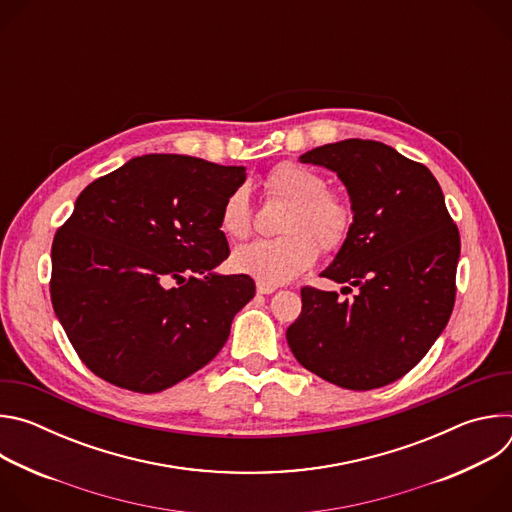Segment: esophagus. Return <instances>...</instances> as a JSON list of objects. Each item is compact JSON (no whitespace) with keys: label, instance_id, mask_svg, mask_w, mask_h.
Instances as JSON below:
<instances>
[{"label":"esophagus","instance_id":"obj_1","mask_svg":"<svg viewBox=\"0 0 512 512\" xmlns=\"http://www.w3.org/2000/svg\"><path fill=\"white\" fill-rule=\"evenodd\" d=\"M275 291V285H265V283H257V294L261 296H269Z\"/></svg>","mask_w":512,"mask_h":512}]
</instances>
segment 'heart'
<instances>
[{
	"mask_svg": "<svg viewBox=\"0 0 512 512\" xmlns=\"http://www.w3.org/2000/svg\"><path fill=\"white\" fill-rule=\"evenodd\" d=\"M269 196L289 200L281 221V237L261 239L239 247L233 269L265 285H281L310 269L321 247L324 253L338 251L352 229V210L344 198L328 190V180L318 172L283 162L265 178ZM221 229L233 239H245L253 227V210L245 188L233 190L221 208Z\"/></svg>",
	"mask_w": 512,
	"mask_h": 512,
	"instance_id": "1",
	"label": "heart"
}]
</instances>
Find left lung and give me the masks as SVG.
<instances>
[{
    "instance_id": "1",
    "label": "left lung",
    "mask_w": 512,
    "mask_h": 512,
    "mask_svg": "<svg viewBox=\"0 0 512 512\" xmlns=\"http://www.w3.org/2000/svg\"><path fill=\"white\" fill-rule=\"evenodd\" d=\"M344 182L352 229L322 271L336 291L302 287V314L287 344L304 369L324 381L371 391L385 387L427 354L456 302L460 233L444 192L419 162L373 139L326 143L300 156Z\"/></svg>"
}]
</instances>
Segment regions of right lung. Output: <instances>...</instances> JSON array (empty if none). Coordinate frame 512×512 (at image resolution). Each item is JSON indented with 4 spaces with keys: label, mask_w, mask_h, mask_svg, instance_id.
<instances>
[{
    "label": "right lung",
    "mask_w": 512,
    "mask_h": 512,
    "mask_svg": "<svg viewBox=\"0 0 512 512\" xmlns=\"http://www.w3.org/2000/svg\"><path fill=\"white\" fill-rule=\"evenodd\" d=\"M243 166L148 154L91 182L52 243V308L103 381L160 393L208 364L255 296L229 257L225 198Z\"/></svg>",
    "instance_id": "add662e5"
}]
</instances>
